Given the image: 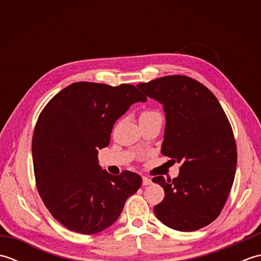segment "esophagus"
Listing matches in <instances>:
<instances>
[{
    "instance_id": "esophagus-1",
    "label": "esophagus",
    "mask_w": 261,
    "mask_h": 261,
    "mask_svg": "<svg viewBox=\"0 0 261 261\" xmlns=\"http://www.w3.org/2000/svg\"><path fill=\"white\" fill-rule=\"evenodd\" d=\"M151 179L150 178H149V177L148 176H143L142 177V185L143 186H147V185H150L151 184Z\"/></svg>"
}]
</instances>
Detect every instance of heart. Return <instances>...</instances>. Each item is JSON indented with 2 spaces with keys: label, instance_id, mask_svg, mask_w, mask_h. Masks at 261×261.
I'll return each mask as SVG.
<instances>
[{
  "label": "heart",
  "instance_id": "b5f03b06",
  "mask_svg": "<svg viewBox=\"0 0 261 261\" xmlns=\"http://www.w3.org/2000/svg\"><path fill=\"white\" fill-rule=\"evenodd\" d=\"M159 116H162V114H160L158 111L156 110H143L140 112V115H139V119H140V123L141 122H146V121H149V120H152L154 118H159Z\"/></svg>",
  "mask_w": 261,
  "mask_h": 261
}]
</instances>
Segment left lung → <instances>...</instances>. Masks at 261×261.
<instances>
[{
	"label": "left lung",
	"mask_w": 261,
	"mask_h": 261,
	"mask_svg": "<svg viewBox=\"0 0 261 261\" xmlns=\"http://www.w3.org/2000/svg\"><path fill=\"white\" fill-rule=\"evenodd\" d=\"M137 86L164 105L162 153L181 163L176 178H152L165 191L153 212L174 230L202 229L220 215L234 180L237 145L228 116L214 94L188 76H165Z\"/></svg>",
	"instance_id": "8db88e82"
}]
</instances>
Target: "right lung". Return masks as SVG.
Listing matches in <instances>:
<instances>
[{"label":"right lung","instance_id":"add662e5","mask_svg":"<svg viewBox=\"0 0 261 261\" xmlns=\"http://www.w3.org/2000/svg\"><path fill=\"white\" fill-rule=\"evenodd\" d=\"M147 97L130 84L110 86L79 82L56 94L41 111L32 137L39 195L68 230L95 234L112 225L141 177L118 176L98 166V149L108 147L112 127L131 104Z\"/></svg>","mask_w":261,"mask_h":261}]
</instances>
